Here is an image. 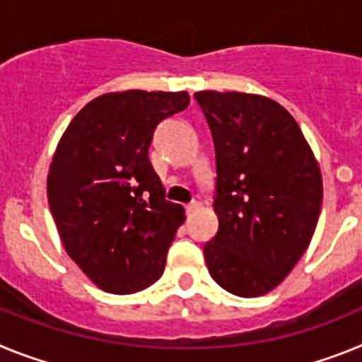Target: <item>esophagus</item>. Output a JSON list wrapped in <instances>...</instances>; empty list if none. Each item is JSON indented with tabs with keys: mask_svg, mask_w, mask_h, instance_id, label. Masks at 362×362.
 Listing matches in <instances>:
<instances>
[{
	"mask_svg": "<svg viewBox=\"0 0 362 362\" xmlns=\"http://www.w3.org/2000/svg\"><path fill=\"white\" fill-rule=\"evenodd\" d=\"M199 207H200V204H199V202H191V204H187V206H185V213H187V215H191V213L197 211V209H199Z\"/></svg>",
	"mask_w": 362,
	"mask_h": 362,
	"instance_id": "obj_1",
	"label": "esophagus"
}]
</instances>
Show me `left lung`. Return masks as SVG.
Listing matches in <instances>:
<instances>
[{
  "mask_svg": "<svg viewBox=\"0 0 362 362\" xmlns=\"http://www.w3.org/2000/svg\"><path fill=\"white\" fill-rule=\"evenodd\" d=\"M215 146L218 231L207 269L229 293L259 297L284 281L312 240L322 178L293 116L257 94L194 93Z\"/></svg>",
  "mask_w": 362,
  "mask_h": 362,
  "instance_id": "obj_1",
  "label": "left lung"
}]
</instances>
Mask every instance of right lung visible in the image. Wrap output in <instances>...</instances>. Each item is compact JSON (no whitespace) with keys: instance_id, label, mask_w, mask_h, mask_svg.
Instances as JSON below:
<instances>
[{"instance_id":"obj_1","label":"right lung","mask_w":362,"mask_h":362,"mask_svg":"<svg viewBox=\"0 0 362 362\" xmlns=\"http://www.w3.org/2000/svg\"><path fill=\"white\" fill-rule=\"evenodd\" d=\"M189 105L187 93L98 96L69 124L47 178L52 218L69 257L116 295L155 284L185 220L149 162L156 125Z\"/></svg>"}]
</instances>
